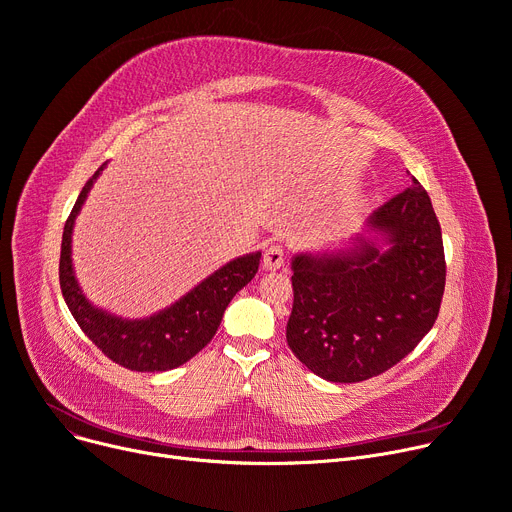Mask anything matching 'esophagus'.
Masks as SVG:
<instances>
[{
    "mask_svg": "<svg viewBox=\"0 0 512 512\" xmlns=\"http://www.w3.org/2000/svg\"><path fill=\"white\" fill-rule=\"evenodd\" d=\"M283 260H285L283 248H281V246H270V248H266V252H264V262H262V266H264L266 270H277V268L283 266Z\"/></svg>",
    "mask_w": 512,
    "mask_h": 512,
    "instance_id": "obj_1",
    "label": "esophagus"
}]
</instances>
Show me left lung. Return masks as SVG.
<instances>
[{
  "label": "left lung",
  "instance_id": "left-lung-1",
  "mask_svg": "<svg viewBox=\"0 0 512 512\" xmlns=\"http://www.w3.org/2000/svg\"><path fill=\"white\" fill-rule=\"evenodd\" d=\"M366 225L376 239L357 235L347 250L291 260L287 345L330 382H362L399 364L430 333L442 302V231L422 184L413 179Z\"/></svg>",
  "mask_w": 512,
  "mask_h": 512
}]
</instances>
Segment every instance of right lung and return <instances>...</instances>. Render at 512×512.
I'll list each match as a JSON object with an SVG mask.
<instances>
[{
	"instance_id": "1",
	"label": "right lung",
	"mask_w": 512,
	"mask_h": 512,
	"mask_svg": "<svg viewBox=\"0 0 512 512\" xmlns=\"http://www.w3.org/2000/svg\"><path fill=\"white\" fill-rule=\"evenodd\" d=\"M105 165L107 163H103L88 179L66 221L62 256H59V285H62L66 304L82 333L111 362L134 372H167L186 364L215 337L233 295L246 287L258 273L262 254L252 252L233 258L190 289L184 297H179L175 304L153 316L128 320L93 306L82 293L74 275L72 231L80 208Z\"/></svg>"
}]
</instances>
